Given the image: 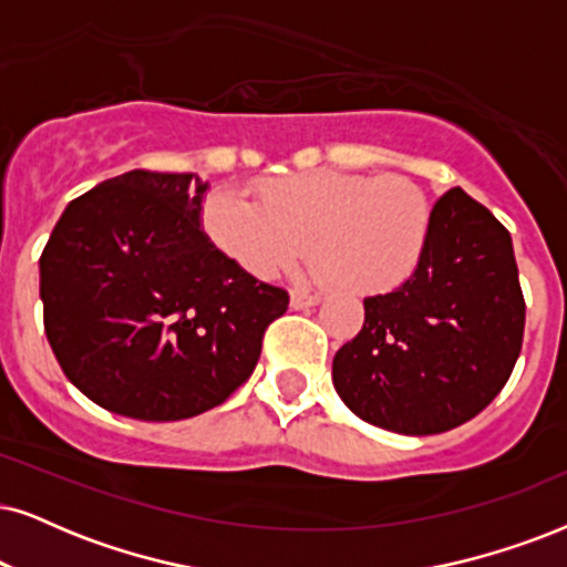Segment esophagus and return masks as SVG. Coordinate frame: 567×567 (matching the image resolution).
<instances>
[{
    "instance_id": "esophagus-1",
    "label": "esophagus",
    "mask_w": 567,
    "mask_h": 567,
    "mask_svg": "<svg viewBox=\"0 0 567 567\" xmlns=\"http://www.w3.org/2000/svg\"><path fill=\"white\" fill-rule=\"evenodd\" d=\"M317 303H319V296H308V292H292L290 296V308H296V311H306V308Z\"/></svg>"
}]
</instances>
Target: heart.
I'll return each mask as SVG.
<instances>
[{"label": "heart", "mask_w": 567, "mask_h": 567, "mask_svg": "<svg viewBox=\"0 0 567 567\" xmlns=\"http://www.w3.org/2000/svg\"><path fill=\"white\" fill-rule=\"evenodd\" d=\"M259 200L219 188L200 209L212 246L254 279L288 275L311 248L319 279L374 296L408 282L432 238V204L405 177L313 169L264 183Z\"/></svg>", "instance_id": "b5f03b06"}]
</instances>
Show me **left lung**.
I'll return each mask as SVG.
<instances>
[{
	"label": "left lung",
	"instance_id": "left-lung-1",
	"mask_svg": "<svg viewBox=\"0 0 567 567\" xmlns=\"http://www.w3.org/2000/svg\"><path fill=\"white\" fill-rule=\"evenodd\" d=\"M421 267L363 298L361 332L334 353L332 384L386 432H450L499 395L518 361L526 303L511 233L463 188L434 204Z\"/></svg>",
	"mask_w": 567,
	"mask_h": 567
}]
</instances>
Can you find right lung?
Instances as JSON below:
<instances>
[{
  "label": "right lung",
  "mask_w": 567,
  "mask_h": 567,
  "mask_svg": "<svg viewBox=\"0 0 567 567\" xmlns=\"http://www.w3.org/2000/svg\"><path fill=\"white\" fill-rule=\"evenodd\" d=\"M209 183L131 169L70 200L39 259L44 329L64 377L104 411L183 421L254 374L288 292L219 254Z\"/></svg>",
  "instance_id": "add662e5"
}]
</instances>
